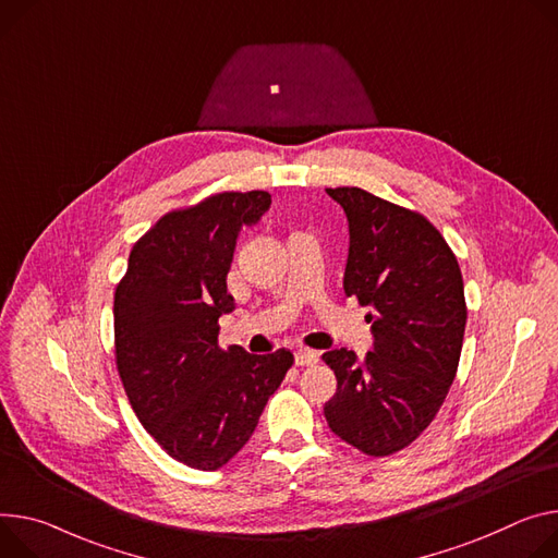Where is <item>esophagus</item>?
Masks as SVG:
<instances>
[{
	"label": "esophagus",
	"instance_id": "obj_1",
	"mask_svg": "<svg viewBox=\"0 0 558 558\" xmlns=\"http://www.w3.org/2000/svg\"><path fill=\"white\" fill-rule=\"evenodd\" d=\"M318 353L312 349H298L295 351V365L298 367H314L318 363Z\"/></svg>",
	"mask_w": 558,
	"mask_h": 558
}]
</instances>
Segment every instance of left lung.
<instances>
[{"label":"left lung","mask_w":558,"mask_h":558,"mask_svg":"<svg viewBox=\"0 0 558 558\" xmlns=\"http://www.w3.org/2000/svg\"><path fill=\"white\" fill-rule=\"evenodd\" d=\"M349 222L344 293L372 323L374 349L359 361L323 353L338 389L325 402L329 429L367 456L414 442L453 383L468 323L459 260L421 214L359 186L327 189Z\"/></svg>","instance_id":"1"}]
</instances>
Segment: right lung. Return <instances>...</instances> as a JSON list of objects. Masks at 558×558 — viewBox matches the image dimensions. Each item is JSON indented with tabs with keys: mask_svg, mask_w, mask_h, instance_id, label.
<instances>
[{
	"mask_svg": "<svg viewBox=\"0 0 558 558\" xmlns=\"http://www.w3.org/2000/svg\"><path fill=\"white\" fill-rule=\"evenodd\" d=\"M269 205L267 191H225L162 216L133 244L116 289V363L131 408L193 470L233 459L293 365L287 349L256 356L218 344L238 233Z\"/></svg>",
	"mask_w": 558,
	"mask_h": 558,
	"instance_id": "right-lung-1",
	"label": "right lung"
}]
</instances>
